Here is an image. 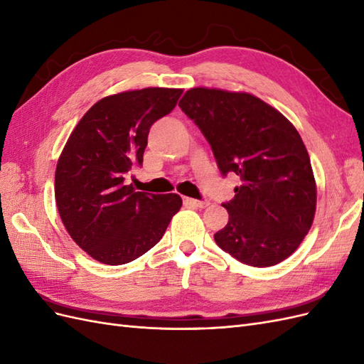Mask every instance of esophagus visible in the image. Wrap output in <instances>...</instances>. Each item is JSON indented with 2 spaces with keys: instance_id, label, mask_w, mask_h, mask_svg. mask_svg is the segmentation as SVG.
I'll return each mask as SVG.
<instances>
[{
  "instance_id": "34e87169",
  "label": "esophagus",
  "mask_w": 364,
  "mask_h": 364,
  "mask_svg": "<svg viewBox=\"0 0 364 364\" xmlns=\"http://www.w3.org/2000/svg\"><path fill=\"white\" fill-rule=\"evenodd\" d=\"M183 203L185 206H190V208H206L209 205V202L206 200H196V199H190V197H183Z\"/></svg>"
}]
</instances>
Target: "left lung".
Masks as SVG:
<instances>
[{
  "mask_svg": "<svg viewBox=\"0 0 364 364\" xmlns=\"http://www.w3.org/2000/svg\"><path fill=\"white\" fill-rule=\"evenodd\" d=\"M179 107L199 126L218 168L240 178L223 206L215 243L238 261L270 267L289 258L310 230L317 188L299 132L278 109L249 92L191 87Z\"/></svg>",
  "mask_w": 364,
  "mask_h": 364,
  "instance_id": "obj_1",
  "label": "left lung"
}]
</instances>
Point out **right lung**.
<instances>
[{
  "instance_id": "obj_1",
  "label": "right lung",
  "mask_w": 364,
  "mask_h": 364,
  "mask_svg": "<svg viewBox=\"0 0 364 364\" xmlns=\"http://www.w3.org/2000/svg\"><path fill=\"white\" fill-rule=\"evenodd\" d=\"M182 92L144 87L107 95L71 132L54 197L65 229L91 258L119 266L144 255L181 209V196L135 191L126 178L142 164L151 124L173 111Z\"/></svg>"
}]
</instances>
